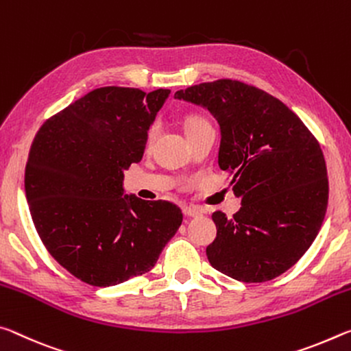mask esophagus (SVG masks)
I'll list each match as a JSON object with an SVG mask.
<instances>
[{
    "label": "esophagus",
    "mask_w": 351,
    "mask_h": 351,
    "mask_svg": "<svg viewBox=\"0 0 351 351\" xmlns=\"http://www.w3.org/2000/svg\"><path fill=\"white\" fill-rule=\"evenodd\" d=\"M200 213H202V210L197 208V206H191V205L183 206V215H185V216L194 217V216H199Z\"/></svg>",
    "instance_id": "34e87169"
}]
</instances>
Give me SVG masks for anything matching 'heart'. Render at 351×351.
I'll use <instances>...</instances> for the list:
<instances>
[{
	"instance_id": "heart-1",
	"label": "heart",
	"mask_w": 351,
	"mask_h": 351,
	"mask_svg": "<svg viewBox=\"0 0 351 351\" xmlns=\"http://www.w3.org/2000/svg\"><path fill=\"white\" fill-rule=\"evenodd\" d=\"M204 123H206L205 119H202V118H199V117H191V118H188L186 119V123H185V132H188V130H191V129H194V128H197V125H200V124H204ZM154 134H155V125L154 128H151L149 129V134H147V136H149V140H151V138L154 136Z\"/></svg>"
}]
</instances>
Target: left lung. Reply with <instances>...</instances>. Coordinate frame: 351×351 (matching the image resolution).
Returning a JSON list of instances; mask_svg holds the SVG:
<instances>
[{
	"mask_svg": "<svg viewBox=\"0 0 351 351\" xmlns=\"http://www.w3.org/2000/svg\"><path fill=\"white\" fill-rule=\"evenodd\" d=\"M221 128L217 163L232 177L241 208L228 219L215 211L216 239L206 256L216 271L263 283L300 260L317 237L328 205L326 165L319 141L272 95L219 79L176 91Z\"/></svg>",
	"mask_w": 351,
	"mask_h": 351,
	"instance_id": "8db88e82",
	"label": "left lung"
}]
</instances>
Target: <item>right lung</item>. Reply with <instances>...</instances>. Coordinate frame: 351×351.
<instances>
[{
  "mask_svg": "<svg viewBox=\"0 0 351 351\" xmlns=\"http://www.w3.org/2000/svg\"><path fill=\"white\" fill-rule=\"evenodd\" d=\"M169 93L96 88L34 138L25 171L34 226L54 260L84 283L107 288L149 272L180 227L179 206L124 196L123 186Z\"/></svg>",
  "mask_w": 351,
  "mask_h": 351,
  "instance_id": "obj_1",
  "label": "right lung"
}]
</instances>
